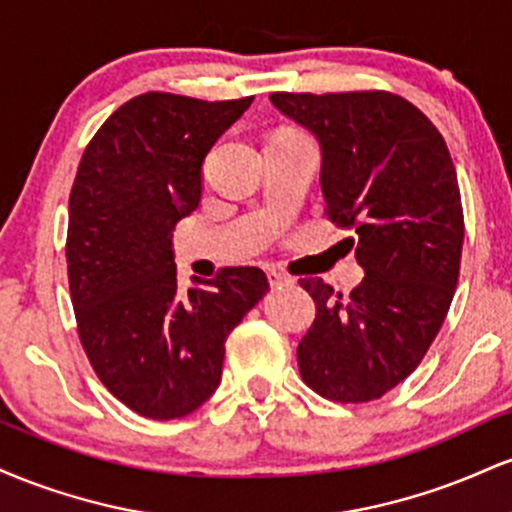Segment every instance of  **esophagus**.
<instances>
[{
    "mask_svg": "<svg viewBox=\"0 0 512 512\" xmlns=\"http://www.w3.org/2000/svg\"><path fill=\"white\" fill-rule=\"evenodd\" d=\"M267 279H269V284H272V286H286V284H293V279H291L289 274L279 272V269H274V267H269V269H267Z\"/></svg>",
    "mask_w": 512,
    "mask_h": 512,
    "instance_id": "34e87169",
    "label": "esophagus"
}]
</instances>
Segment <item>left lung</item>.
I'll return each mask as SVG.
<instances>
[{"mask_svg": "<svg viewBox=\"0 0 512 512\" xmlns=\"http://www.w3.org/2000/svg\"><path fill=\"white\" fill-rule=\"evenodd\" d=\"M269 101L320 144L325 211L356 228L366 269L349 296L301 279L317 308L298 344L301 378L334 402H370L414 373L452 303L464 216L450 151L416 105L385 91Z\"/></svg>", "mask_w": 512, "mask_h": 512, "instance_id": "obj_1", "label": "left lung"}]
</instances>
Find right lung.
Returning a JSON list of instances; mask_svg holds the SVG:
<instances>
[{"label":"right lung","mask_w":512,"mask_h":512,"mask_svg":"<svg viewBox=\"0 0 512 512\" xmlns=\"http://www.w3.org/2000/svg\"><path fill=\"white\" fill-rule=\"evenodd\" d=\"M250 103L144 93L103 122L76 170L67 272L79 337L101 383L146 419H180L214 395L228 334L269 291L257 267L180 289L170 248L199 207L204 158Z\"/></svg>","instance_id":"add662e5"}]
</instances>
